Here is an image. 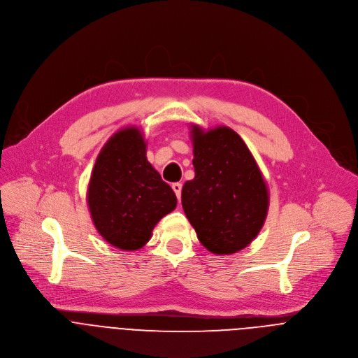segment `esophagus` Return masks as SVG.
I'll return each mask as SVG.
<instances>
[{
  "label": "esophagus",
  "mask_w": 358,
  "mask_h": 358,
  "mask_svg": "<svg viewBox=\"0 0 358 358\" xmlns=\"http://www.w3.org/2000/svg\"><path fill=\"white\" fill-rule=\"evenodd\" d=\"M171 188H173V191L176 192L177 198L180 199V198H181V189H182V184H181V182H174V184L171 185Z\"/></svg>",
  "instance_id": "1"
}]
</instances>
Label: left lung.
Returning <instances> with one entry per match:
<instances>
[{
    "mask_svg": "<svg viewBox=\"0 0 358 358\" xmlns=\"http://www.w3.org/2000/svg\"><path fill=\"white\" fill-rule=\"evenodd\" d=\"M195 177L187 181L181 203L201 244L216 255H231L261 231L269 192L241 136L229 127L203 131L192 125Z\"/></svg>",
    "mask_w": 358,
    "mask_h": 358,
    "instance_id": "obj_1",
    "label": "left lung"
}]
</instances>
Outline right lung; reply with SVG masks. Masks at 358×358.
Instances as JSON below:
<instances>
[{"instance_id":"add662e5","label":"right lung","mask_w":358,"mask_h":358,"mask_svg":"<svg viewBox=\"0 0 358 358\" xmlns=\"http://www.w3.org/2000/svg\"><path fill=\"white\" fill-rule=\"evenodd\" d=\"M87 206L99 234L124 251L142 248L157 222L176 209V194L148 162L139 128L115 132L100 150Z\"/></svg>"}]
</instances>
